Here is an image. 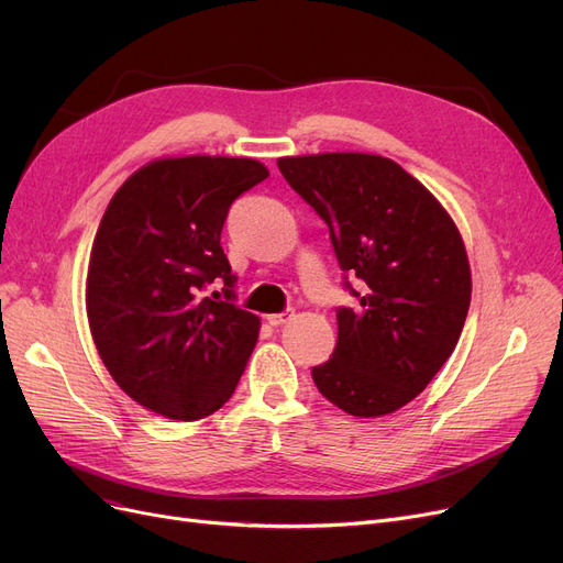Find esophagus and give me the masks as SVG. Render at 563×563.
I'll use <instances>...</instances> for the list:
<instances>
[{
	"instance_id": "esophagus-1",
	"label": "esophagus",
	"mask_w": 563,
	"mask_h": 563,
	"mask_svg": "<svg viewBox=\"0 0 563 563\" xmlns=\"http://www.w3.org/2000/svg\"><path fill=\"white\" fill-rule=\"evenodd\" d=\"M291 317H294L291 310H283L278 314H269V317H266V321H269L272 327H283V323H287Z\"/></svg>"
}]
</instances>
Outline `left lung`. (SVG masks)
<instances>
[{"label": "left lung", "mask_w": 563, "mask_h": 563, "mask_svg": "<svg viewBox=\"0 0 563 563\" xmlns=\"http://www.w3.org/2000/svg\"><path fill=\"white\" fill-rule=\"evenodd\" d=\"M278 168L329 225L344 287L358 299L338 308V344L312 367L314 386L349 416H388L429 386L461 338L472 294L461 234L388 157H283Z\"/></svg>", "instance_id": "obj_1"}]
</instances>
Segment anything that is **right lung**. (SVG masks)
I'll return each mask as SVG.
<instances>
[{
	"label": "right lung",
	"instance_id": "add662e5",
	"mask_svg": "<svg viewBox=\"0 0 563 563\" xmlns=\"http://www.w3.org/2000/svg\"><path fill=\"white\" fill-rule=\"evenodd\" d=\"M266 175L246 157L157 159L128 177L100 221L86 278L91 335L118 386L164 418L212 416L255 349L260 319L232 303L221 230ZM214 279L223 300L201 294Z\"/></svg>",
	"mask_w": 563,
	"mask_h": 563
}]
</instances>
